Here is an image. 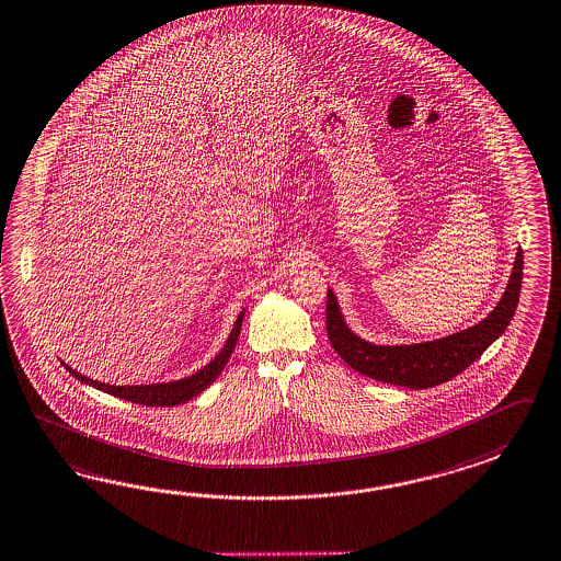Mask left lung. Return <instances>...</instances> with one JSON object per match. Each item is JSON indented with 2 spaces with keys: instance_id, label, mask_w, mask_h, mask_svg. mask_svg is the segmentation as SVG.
Returning a JSON list of instances; mask_svg holds the SVG:
<instances>
[{
  "instance_id": "obj_1",
  "label": "left lung",
  "mask_w": 561,
  "mask_h": 561,
  "mask_svg": "<svg viewBox=\"0 0 561 561\" xmlns=\"http://www.w3.org/2000/svg\"><path fill=\"white\" fill-rule=\"evenodd\" d=\"M523 282V251L517 250L510 284L499 299L495 310L473 328L461 330L433 342L402 344V346H376L350 330L336 296L328 289L325 328L332 348L348 364L352 370L364 374L378 382L397 387H438L469 368L510 325L519 301Z\"/></svg>"
}]
</instances>
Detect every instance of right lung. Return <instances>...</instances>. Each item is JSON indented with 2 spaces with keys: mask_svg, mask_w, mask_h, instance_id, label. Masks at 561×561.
<instances>
[{
  "mask_svg": "<svg viewBox=\"0 0 561 561\" xmlns=\"http://www.w3.org/2000/svg\"><path fill=\"white\" fill-rule=\"evenodd\" d=\"M243 316H245V310L237 316L233 330H231V334L227 337V342H225L221 352H219L205 368H201L197 373L191 374L187 378L173 380V382L140 385V387H116V385H104V382L88 378L84 374L76 373V370H72V368H70L68 364H64V362L62 366L68 373L72 374L75 378H78L80 382H84L88 387L99 388L102 392H108V394L118 397V399L128 400V402H135V404H142V407H145V404H147V407H176V404H183V402L195 399L205 388L213 385V380L221 374L225 364H227L229 356H231V352L236 348Z\"/></svg>",
  "mask_w": 561,
  "mask_h": 561,
  "instance_id": "right-lung-1",
  "label": "right lung"
}]
</instances>
